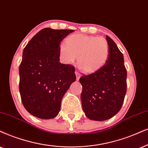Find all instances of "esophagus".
I'll return each mask as SVG.
<instances>
[{
  "label": "esophagus",
  "instance_id": "esophagus-1",
  "mask_svg": "<svg viewBox=\"0 0 148 148\" xmlns=\"http://www.w3.org/2000/svg\"><path fill=\"white\" fill-rule=\"evenodd\" d=\"M75 74H76V80H79V78H80V76H81V75H80V74L78 72H76Z\"/></svg>",
  "mask_w": 148,
  "mask_h": 148
}]
</instances>
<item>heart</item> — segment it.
<instances>
[{"mask_svg":"<svg viewBox=\"0 0 148 148\" xmlns=\"http://www.w3.org/2000/svg\"><path fill=\"white\" fill-rule=\"evenodd\" d=\"M59 56L67 64L74 63L76 57L78 66L83 72L91 74L102 68L109 57V46L103 37L83 34L71 35L66 44H61Z\"/></svg>","mask_w":148,"mask_h":148,"instance_id":"heart-1","label":"heart"}]
</instances>
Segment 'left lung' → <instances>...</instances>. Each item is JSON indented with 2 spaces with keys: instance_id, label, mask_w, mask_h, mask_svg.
Wrapping results in <instances>:
<instances>
[{
  "instance_id": "obj_1",
  "label": "left lung",
  "mask_w": 148,
  "mask_h": 148,
  "mask_svg": "<svg viewBox=\"0 0 148 148\" xmlns=\"http://www.w3.org/2000/svg\"><path fill=\"white\" fill-rule=\"evenodd\" d=\"M106 38L109 46L107 62L99 70L79 79L83 87V110L87 118L94 121H104L116 115L126 93L124 56L111 37L106 35Z\"/></svg>"
}]
</instances>
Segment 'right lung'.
<instances>
[{"label": "right lung", "mask_w": 148, "mask_h": 148, "mask_svg": "<svg viewBox=\"0 0 148 148\" xmlns=\"http://www.w3.org/2000/svg\"><path fill=\"white\" fill-rule=\"evenodd\" d=\"M74 30H41L22 53L19 90L22 104L35 117L49 119L61 109V100L76 80L75 68L59 62L60 42Z\"/></svg>", "instance_id": "1"}]
</instances>
